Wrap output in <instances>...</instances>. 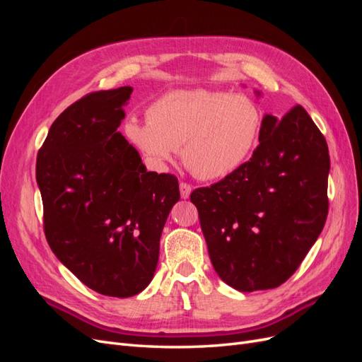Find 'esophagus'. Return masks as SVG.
<instances>
[{
  "label": "esophagus",
  "instance_id": "esophagus-1",
  "mask_svg": "<svg viewBox=\"0 0 362 362\" xmlns=\"http://www.w3.org/2000/svg\"><path fill=\"white\" fill-rule=\"evenodd\" d=\"M180 192H181V198L187 199L192 193V185L187 182H180Z\"/></svg>",
  "mask_w": 362,
  "mask_h": 362
}]
</instances>
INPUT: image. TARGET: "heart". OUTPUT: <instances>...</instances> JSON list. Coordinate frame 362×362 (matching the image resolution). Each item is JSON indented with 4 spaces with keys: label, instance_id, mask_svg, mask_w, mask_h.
I'll return each mask as SVG.
<instances>
[{
    "label": "heart",
    "instance_id": "obj_1",
    "mask_svg": "<svg viewBox=\"0 0 362 362\" xmlns=\"http://www.w3.org/2000/svg\"><path fill=\"white\" fill-rule=\"evenodd\" d=\"M146 116L145 124L128 120L127 139L158 169L181 148L184 166L201 180H222L242 166L261 128V112L250 98L210 89L164 93Z\"/></svg>",
    "mask_w": 362,
    "mask_h": 362
}]
</instances>
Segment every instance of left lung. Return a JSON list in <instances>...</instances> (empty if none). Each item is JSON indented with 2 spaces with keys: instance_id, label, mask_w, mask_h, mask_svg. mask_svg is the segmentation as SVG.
I'll list each match as a JSON object with an SVG mask.
<instances>
[{
  "instance_id": "1",
  "label": "left lung",
  "mask_w": 362,
  "mask_h": 362,
  "mask_svg": "<svg viewBox=\"0 0 362 362\" xmlns=\"http://www.w3.org/2000/svg\"><path fill=\"white\" fill-rule=\"evenodd\" d=\"M258 140L249 161L190 194L213 267L238 291L286 282L319 238L329 208V151L302 105L282 119L266 115Z\"/></svg>"
}]
</instances>
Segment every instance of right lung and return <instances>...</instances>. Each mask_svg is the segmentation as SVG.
<instances>
[{
    "mask_svg": "<svg viewBox=\"0 0 362 362\" xmlns=\"http://www.w3.org/2000/svg\"><path fill=\"white\" fill-rule=\"evenodd\" d=\"M133 87L92 92L51 125L37 152L43 231L84 286L129 298L154 278L178 178L148 172L117 128Z\"/></svg>",
    "mask_w": 362,
    "mask_h": 362,
    "instance_id": "obj_1",
    "label": "right lung"
}]
</instances>
